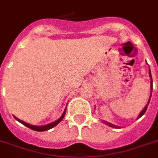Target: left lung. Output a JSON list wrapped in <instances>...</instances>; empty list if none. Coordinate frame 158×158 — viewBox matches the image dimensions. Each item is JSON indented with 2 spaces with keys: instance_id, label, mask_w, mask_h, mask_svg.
<instances>
[{
  "instance_id": "left-lung-1",
  "label": "left lung",
  "mask_w": 158,
  "mask_h": 158,
  "mask_svg": "<svg viewBox=\"0 0 158 158\" xmlns=\"http://www.w3.org/2000/svg\"><path fill=\"white\" fill-rule=\"evenodd\" d=\"M147 62V61H146ZM148 74H149V77L150 79H151V82H150V90H151V94H150V97H149V99H148V104L144 106V108L143 109L142 111L139 113V116H138L137 119H139V118H140L141 116H142L143 115H144V113L146 112V110H147V108H148V104H149V102H150V99H151V97H152V74H151V70H150V68H149V72H148ZM102 121H103V123L105 124V125H109L110 127H113V128H120V126H117V125H113V124H110V123L107 122V121H106V120H102Z\"/></svg>"
}]
</instances>
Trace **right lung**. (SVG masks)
<instances>
[{
    "label": "right lung",
    "instance_id": "obj_1",
    "mask_svg": "<svg viewBox=\"0 0 158 158\" xmlns=\"http://www.w3.org/2000/svg\"><path fill=\"white\" fill-rule=\"evenodd\" d=\"M65 111H66V108L64 109V112H63V114L61 115V116L58 119V120H56V121H54V122H52V123H49V124H47V125H31V124H28V123L25 122V121H23V120H20V119H19V118H17L16 116H15L14 115V117H15V120H17L19 121V122L22 123L23 125H25V126H27L28 128H29V129H31V130H36V131H47V130H50V129H52V128L55 127L56 125H57L58 124H59L60 121H61L62 120H63V118H64V115H65Z\"/></svg>",
    "mask_w": 158,
    "mask_h": 158
}]
</instances>
